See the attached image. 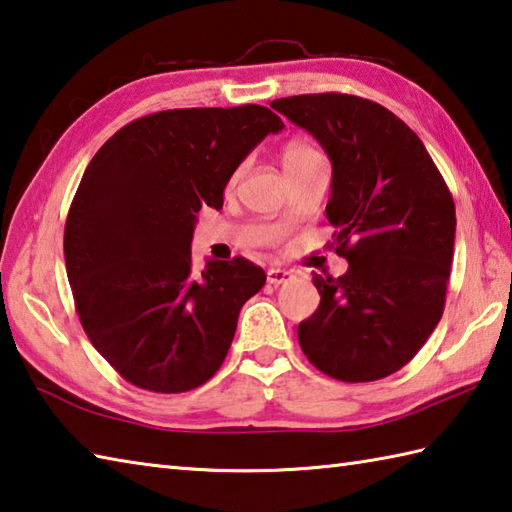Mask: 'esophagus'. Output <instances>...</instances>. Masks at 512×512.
<instances>
[{
    "label": "esophagus",
    "mask_w": 512,
    "mask_h": 512,
    "mask_svg": "<svg viewBox=\"0 0 512 512\" xmlns=\"http://www.w3.org/2000/svg\"><path fill=\"white\" fill-rule=\"evenodd\" d=\"M295 277L293 270H284V268H268L266 273V282L270 286H279V284H286L290 282V279Z\"/></svg>",
    "instance_id": "1"
}]
</instances>
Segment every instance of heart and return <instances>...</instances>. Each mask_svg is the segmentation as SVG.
Segmentation results:
<instances>
[{"instance_id":"heart-1","label":"heart","mask_w":512,"mask_h":512,"mask_svg":"<svg viewBox=\"0 0 512 512\" xmlns=\"http://www.w3.org/2000/svg\"><path fill=\"white\" fill-rule=\"evenodd\" d=\"M319 155L317 150L306 144V142H290L284 150H282V166L288 168V166H295L299 162H306V159Z\"/></svg>"}]
</instances>
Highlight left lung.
<instances>
[{
	"label": "left lung",
	"mask_w": 512,
	"mask_h": 512,
	"mask_svg": "<svg viewBox=\"0 0 512 512\" xmlns=\"http://www.w3.org/2000/svg\"><path fill=\"white\" fill-rule=\"evenodd\" d=\"M333 164L326 217L342 277L313 275L319 306L297 326L308 362L342 382L397 373L444 313L455 202L426 146L370 99L339 93L270 102Z\"/></svg>",
	"instance_id": "obj_1"
}]
</instances>
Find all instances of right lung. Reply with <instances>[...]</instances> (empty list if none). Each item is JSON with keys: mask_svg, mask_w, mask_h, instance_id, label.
Here are the masks:
<instances>
[{"mask_svg": "<svg viewBox=\"0 0 512 512\" xmlns=\"http://www.w3.org/2000/svg\"><path fill=\"white\" fill-rule=\"evenodd\" d=\"M282 128L257 104L162 110L90 159L64 228L66 275L90 344L126 382L186 393L224 364L266 273L244 257L195 273L197 213L222 208L237 166Z\"/></svg>", "mask_w": 512, "mask_h": 512, "instance_id": "add662e5", "label": "right lung"}]
</instances>
